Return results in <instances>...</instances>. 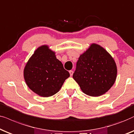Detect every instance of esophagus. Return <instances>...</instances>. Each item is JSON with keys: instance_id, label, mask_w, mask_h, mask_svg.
Listing matches in <instances>:
<instances>
[{"instance_id": "obj_1", "label": "esophagus", "mask_w": 134, "mask_h": 134, "mask_svg": "<svg viewBox=\"0 0 134 134\" xmlns=\"http://www.w3.org/2000/svg\"><path fill=\"white\" fill-rule=\"evenodd\" d=\"M69 74H70V76H72L73 74H74V72H73V70H70V71H69Z\"/></svg>"}]
</instances>
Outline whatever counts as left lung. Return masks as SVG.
Returning <instances> with one entry per match:
<instances>
[{"label": "left lung", "instance_id": "1", "mask_svg": "<svg viewBox=\"0 0 134 134\" xmlns=\"http://www.w3.org/2000/svg\"><path fill=\"white\" fill-rule=\"evenodd\" d=\"M116 76L114 59L99 44L92 43L78 58L73 78L84 93L98 97L111 88Z\"/></svg>", "mask_w": 134, "mask_h": 134}]
</instances>
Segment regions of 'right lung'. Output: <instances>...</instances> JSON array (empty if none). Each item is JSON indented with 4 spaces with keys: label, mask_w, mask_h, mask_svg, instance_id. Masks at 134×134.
Masks as SVG:
<instances>
[{
    "label": "right lung",
    "mask_w": 134,
    "mask_h": 134,
    "mask_svg": "<svg viewBox=\"0 0 134 134\" xmlns=\"http://www.w3.org/2000/svg\"><path fill=\"white\" fill-rule=\"evenodd\" d=\"M70 76L55 52L46 44L34 51L26 63L24 78L27 86L41 97H50L56 94Z\"/></svg>",
    "instance_id": "add662e5"
}]
</instances>
